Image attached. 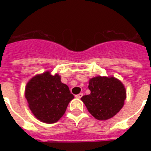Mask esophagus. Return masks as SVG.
<instances>
[{
  "mask_svg": "<svg viewBox=\"0 0 151 151\" xmlns=\"http://www.w3.org/2000/svg\"><path fill=\"white\" fill-rule=\"evenodd\" d=\"M82 96H83V93H80V94H78V95H75L76 98H78V99L82 98Z\"/></svg>",
  "mask_w": 151,
  "mask_h": 151,
  "instance_id": "1",
  "label": "esophagus"
}]
</instances>
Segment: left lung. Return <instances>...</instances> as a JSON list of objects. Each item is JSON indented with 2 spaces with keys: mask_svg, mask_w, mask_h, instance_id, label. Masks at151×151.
Masks as SVG:
<instances>
[{
  "mask_svg": "<svg viewBox=\"0 0 151 151\" xmlns=\"http://www.w3.org/2000/svg\"><path fill=\"white\" fill-rule=\"evenodd\" d=\"M91 94L82 100L90 113L97 120H108L120 111L126 99V91L115 78L95 77L89 81Z\"/></svg>",
  "mask_w": 151,
  "mask_h": 151,
  "instance_id": "1",
  "label": "left lung"
}]
</instances>
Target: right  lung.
<instances>
[{"mask_svg": "<svg viewBox=\"0 0 151 151\" xmlns=\"http://www.w3.org/2000/svg\"><path fill=\"white\" fill-rule=\"evenodd\" d=\"M25 96L29 108L37 119L47 124L60 120L74 96L58 74L49 72L35 76L27 85Z\"/></svg>", "mask_w": 151, "mask_h": 151, "instance_id": "add662e5", "label": "right lung"}]
</instances>
